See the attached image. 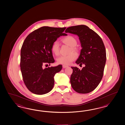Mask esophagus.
<instances>
[{"label": "esophagus", "instance_id": "esophagus-1", "mask_svg": "<svg viewBox=\"0 0 125 125\" xmlns=\"http://www.w3.org/2000/svg\"><path fill=\"white\" fill-rule=\"evenodd\" d=\"M62 67H63V68H65L68 67V66H67V65H63Z\"/></svg>", "mask_w": 125, "mask_h": 125}]
</instances>
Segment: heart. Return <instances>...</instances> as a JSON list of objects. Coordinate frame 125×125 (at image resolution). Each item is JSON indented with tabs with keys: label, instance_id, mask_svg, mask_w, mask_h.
Returning a JSON list of instances; mask_svg holds the SVG:
<instances>
[{
	"label": "heart",
	"instance_id": "heart-1",
	"mask_svg": "<svg viewBox=\"0 0 125 125\" xmlns=\"http://www.w3.org/2000/svg\"><path fill=\"white\" fill-rule=\"evenodd\" d=\"M63 42L71 47L70 53L72 52L77 53L78 49L76 47L77 42L76 38L72 36H68L62 39ZM51 50L53 53L56 55H58L60 53V45L59 42L57 40L53 42L51 45ZM77 58V55L75 53H72L66 55H61L58 57L57 61L60 64L68 65L71 64L73 61H75Z\"/></svg>",
	"mask_w": 125,
	"mask_h": 125
}]
</instances>
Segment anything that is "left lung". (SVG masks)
<instances>
[{
	"instance_id": "8db88e82",
	"label": "left lung",
	"mask_w": 125,
	"mask_h": 125,
	"mask_svg": "<svg viewBox=\"0 0 125 125\" xmlns=\"http://www.w3.org/2000/svg\"><path fill=\"white\" fill-rule=\"evenodd\" d=\"M65 31L79 37L82 49L76 63L85 65L82 70L72 67V87L79 94L90 93L97 87L102 79L106 60L104 42L98 34L86 25L69 27Z\"/></svg>"
}]
</instances>
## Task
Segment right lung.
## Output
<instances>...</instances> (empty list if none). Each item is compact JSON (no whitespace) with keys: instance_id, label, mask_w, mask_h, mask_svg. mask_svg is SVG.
<instances>
[{"instance_id":"obj_1","label":"right lung","mask_w":125,"mask_h":125,"mask_svg":"<svg viewBox=\"0 0 125 125\" xmlns=\"http://www.w3.org/2000/svg\"><path fill=\"white\" fill-rule=\"evenodd\" d=\"M66 27H42L29 34L21 51L20 67L23 80L27 89L34 94H44L53 89L54 76L62 65L43 69L54 62L51 45L64 33Z\"/></svg>"}]
</instances>
